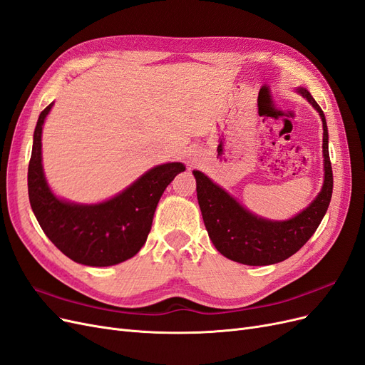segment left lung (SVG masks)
Returning a JSON list of instances; mask_svg holds the SVG:
<instances>
[{
    "mask_svg": "<svg viewBox=\"0 0 365 365\" xmlns=\"http://www.w3.org/2000/svg\"><path fill=\"white\" fill-rule=\"evenodd\" d=\"M296 92L317 110L323 123L324 178L320 193L307 208L287 220L261 217L249 211L205 173L193 170L197 202L212 245L223 257L246 266H269L294 255L316 232L331 202L334 177L326 118L307 89L297 87Z\"/></svg>",
    "mask_w": 365,
    "mask_h": 365,
    "instance_id": "left-lung-1",
    "label": "left lung"
}]
</instances>
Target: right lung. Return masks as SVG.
I'll return each mask as SVG.
<instances>
[{
    "mask_svg": "<svg viewBox=\"0 0 365 365\" xmlns=\"http://www.w3.org/2000/svg\"><path fill=\"white\" fill-rule=\"evenodd\" d=\"M53 106L41 113L33 135L29 197L34 216L49 240L75 262L107 267L127 261L145 245L163 192L185 166L178 161L158 165L98 204L61 199L48 185L42 166V128Z\"/></svg>",
    "mask_w": 365,
    "mask_h": 365,
    "instance_id": "1",
    "label": "right lung"
}]
</instances>
